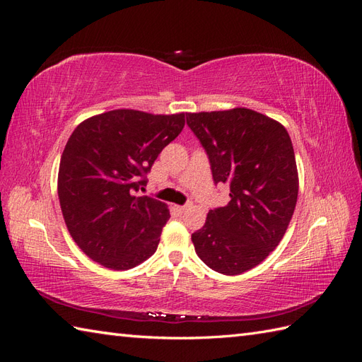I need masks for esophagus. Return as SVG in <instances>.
<instances>
[{"label":"esophagus","instance_id":"esophagus-1","mask_svg":"<svg viewBox=\"0 0 362 362\" xmlns=\"http://www.w3.org/2000/svg\"><path fill=\"white\" fill-rule=\"evenodd\" d=\"M189 206H190V205H177L175 208H177V210H178L180 213H184L185 210H189Z\"/></svg>","mask_w":362,"mask_h":362}]
</instances>
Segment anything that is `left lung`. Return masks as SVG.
<instances>
[{
    "label": "left lung",
    "mask_w": 362,
    "mask_h": 362,
    "mask_svg": "<svg viewBox=\"0 0 362 362\" xmlns=\"http://www.w3.org/2000/svg\"><path fill=\"white\" fill-rule=\"evenodd\" d=\"M185 116L214 182L228 184L231 196L192 234L194 250L210 269L240 275L269 257L291 221L299 192L291 139L275 119L250 108Z\"/></svg>",
    "instance_id": "8db88e82"
}]
</instances>
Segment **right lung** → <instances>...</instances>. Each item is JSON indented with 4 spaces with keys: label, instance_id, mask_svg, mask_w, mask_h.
<instances>
[{
    "label": "right lung",
    "instance_id": "1",
    "mask_svg": "<svg viewBox=\"0 0 362 362\" xmlns=\"http://www.w3.org/2000/svg\"><path fill=\"white\" fill-rule=\"evenodd\" d=\"M184 124V113L119 108L74 129L62 154L57 190L64 223L87 257L107 269L128 270L157 250L169 208L134 192Z\"/></svg>",
    "mask_w": 362,
    "mask_h": 362
}]
</instances>
